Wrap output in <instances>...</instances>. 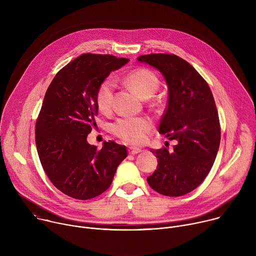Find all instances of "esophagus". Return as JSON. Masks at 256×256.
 <instances>
[{"mask_svg": "<svg viewBox=\"0 0 256 256\" xmlns=\"http://www.w3.org/2000/svg\"><path fill=\"white\" fill-rule=\"evenodd\" d=\"M128 154H130V155H134V154H138V153L142 152V150H140V149H138V148H132V147H130V148L128 149Z\"/></svg>", "mask_w": 256, "mask_h": 256, "instance_id": "34e87169", "label": "esophagus"}]
</instances>
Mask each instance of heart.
Listing matches in <instances>:
<instances>
[{
    "instance_id": "heart-1",
    "label": "heart",
    "mask_w": 256,
    "mask_h": 256,
    "mask_svg": "<svg viewBox=\"0 0 256 256\" xmlns=\"http://www.w3.org/2000/svg\"><path fill=\"white\" fill-rule=\"evenodd\" d=\"M126 84L132 89L140 98H151L158 90L160 81L155 74L149 68H138L132 72L124 78ZM114 82L112 78L103 80L97 88L96 104L100 112H107L110 110L114 102ZM152 122L147 118H120L112 124V132L114 136L122 140L138 144L147 140Z\"/></svg>"
}]
</instances>
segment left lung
I'll use <instances>...</instances> for the list:
<instances>
[{"instance_id":"1","label":"left lung","mask_w":256,"mask_h":256,"mask_svg":"<svg viewBox=\"0 0 256 256\" xmlns=\"http://www.w3.org/2000/svg\"><path fill=\"white\" fill-rule=\"evenodd\" d=\"M159 70L168 85L169 98L159 132L176 140L173 151L151 150L158 158L149 186L166 196L196 190L210 171L221 140L216 103L206 81L186 60L173 54L138 58Z\"/></svg>"}]
</instances>
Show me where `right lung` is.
<instances>
[{
    "mask_svg": "<svg viewBox=\"0 0 256 256\" xmlns=\"http://www.w3.org/2000/svg\"><path fill=\"white\" fill-rule=\"evenodd\" d=\"M128 62L112 54H81L58 72L46 90L35 124L36 148L52 184L72 198L104 192L128 156L126 146L112 140L100 150L87 142L96 126L98 86Z\"/></svg>",
    "mask_w": 256,
    "mask_h": 256,
    "instance_id": "right-lung-1",
    "label": "right lung"
}]
</instances>
